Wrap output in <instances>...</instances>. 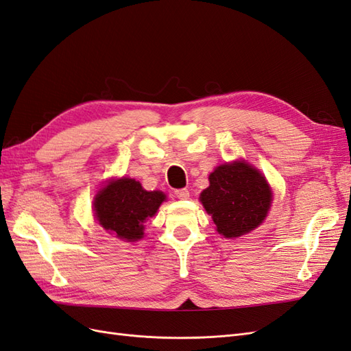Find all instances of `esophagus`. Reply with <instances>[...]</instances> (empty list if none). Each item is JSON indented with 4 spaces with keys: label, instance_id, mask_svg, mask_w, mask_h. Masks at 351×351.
I'll list each match as a JSON object with an SVG mask.
<instances>
[{
    "label": "esophagus",
    "instance_id": "obj_1",
    "mask_svg": "<svg viewBox=\"0 0 351 351\" xmlns=\"http://www.w3.org/2000/svg\"><path fill=\"white\" fill-rule=\"evenodd\" d=\"M174 193H176V196H177L178 199H183V200H184V199H189V190H187V189H177Z\"/></svg>",
    "mask_w": 351,
    "mask_h": 351
}]
</instances>
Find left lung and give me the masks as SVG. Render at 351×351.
Wrapping results in <instances>:
<instances>
[{
	"mask_svg": "<svg viewBox=\"0 0 351 351\" xmlns=\"http://www.w3.org/2000/svg\"><path fill=\"white\" fill-rule=\"evenodd\" d=\"M271 200L272 192L265 177L241 161L215 168L209 176V187L200 193L217 231L227 239L256 228L267 217Z\"/></svg>",
	"mask_w": 351,
	"mask_h": 351,
	"instance_id": "1",
	"label": "left lung"
}]
</instances>
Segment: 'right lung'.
<instances>
[{
  "mask_svg": "<svg viewBox=\"0 0 351 351\" xmlns=\"http://www.w3.org/2000/svg\"><path fill=\"white\" fill-rule=\"evenodd\" d=\"M165 200L162 192H146L133 178H120L105 186L95 197L99 224L117 237L136 241L143 237V226Z\"/></svg>",
  "mask_w": 351,
  "mask_h": 351,
  "instance_id": "obj_1",
  "label": "right lung"
}]
</instances>
